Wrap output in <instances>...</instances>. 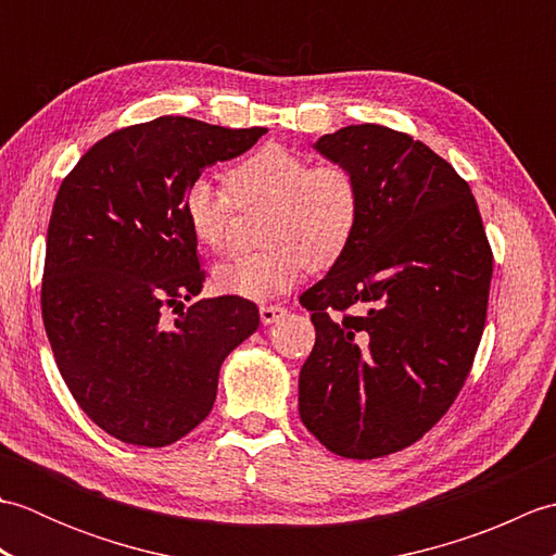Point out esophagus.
Returning <instances> with one entry per match:
<instances>
[{"mask_svg": "<svg viewBox=\"0 0 556 556\" xmlns=\"http://www.w3.org/2000/svg\"><path fill=\"white\" fill-rule=\"evenodd\" d=\"M281 315H287L285 305H263V308H260V320H263V325L277 323Z\"/></svg>", "mask_w": 556, "mask_h": 556, "instance_id": "obj_1", "label": "esophagus"}]
</instances>
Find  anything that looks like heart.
Returning a JSON list of instances; mask_svg holds the SVG:
<instances>
[{"label":"heart","instance_id":"b5f03b06","mask_svg":"<svg viewBox=\"0 0 556 556\" xmlns=\"http://www.w3.org/2000/svg\"><path fill=\"white\" fill-rule=\"evenodd\" d=\"M227 185L195 176L184 191L188 229L212 253L229 251L239 207H267L260 236L269 245L215 269V287L227 296H277L308 267L337 265L358 233L363 186L349 164H313L303 152L269 143L236 162Z\"/></svg>","mask_w":556,"mask_h":556}]
</instances>
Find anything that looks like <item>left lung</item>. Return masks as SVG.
Returning <instances> with one entry per match:
<instances>
[{"mask_svg": "<svg viewBox=\"0 0 556 556\" xmlns=\"http://www.w3.org/2000/svg\"><path fill=\"white\" fill-rule=\"evenodd\" d=\"M315 148L358 174L363 217L301 296L317 337L299 413L329 452L370 460L418 442L456 401L488 320L492 248L468 184L420 140L361 124Z\"/></svg>", "mask_w": 556, "mask_h": 556, "instance_id": "obj_1", "label": "left lung"}]
</instances>
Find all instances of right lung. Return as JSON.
Wrapping results in <instances>:
<instances>
[{
  "label": "right lung",
  "mask_w": 556,
  "mask_h": 556,
  "mask_svg": "<svg viewBox=\"0 0 556 556\" xmlns=\"http://www.w3.org/2000/svg\"><path fill=\"white\" fill-rule=\"evenodd\" d=\"M267 128L160 116L98 140L59 186L47 227L42 323L68 392L108 434L167 446L203 422L219 368L260 325L239 296L203 299L184 191ZM167 309L180 317L169 328Z\"/></svg>",
  "instance_id": "1"
}]
</instances>
